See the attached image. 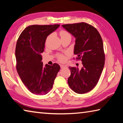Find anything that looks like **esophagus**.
<instances>
[{
	"label": "esophagus",
	"mask_w": 123,
	"mask_h": 123,
	"mask_svg": "<svg viewBox=\"0 0 123 123\" xmlns=\"http://www.w3.org/2000/svg\"><path fill=\"white\" fill-rule=\"evenodd\" d=\"M60 67H61V68H63L67 67V66L66 65H63V64H61V65H60Z\"/></svg>",
	"instance_id": "34e87169"
}]
</instances>
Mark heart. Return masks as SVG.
<instances>
[{
    "label": "heart",
    "mask_w": 123,
    "mask_h": 123,
    "mask_svg": "<svg viewBox=\"0 0 123 123\" xmlns=\"http://www.w3.org/2000/svg\"><path fill=\"white\" fill-rule=\"evenodd\" d=\"M60 36H61V38H63V37L68 36H70V35L69 34V33L65 30H61L60 32ZM57 57L59 61L61 62H64L66 60V58L64 57V56L63 55H62V54H59V55H58Z\"/></svg>",
    "instance_id": "1"
}]
</instances>
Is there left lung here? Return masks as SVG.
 <instances>
[{"mask_svg": "<svg viewBox=\"0 0 123 123\" xmlns=\"http://www.w3.org/2000/svg\"><path fill=\"white\" fill-rule=\"evenodd\" d=\"M62 26L75 38L74 54L83 65L81 69L69 67L68 85L76 93H87L97 85L105 64L101 37L96 28L84 22Z\"/></svg>", "mask_w": 123, "mask_h": 123, "instance_id": "8db88e82", "label": "left lung"}]
</instances>
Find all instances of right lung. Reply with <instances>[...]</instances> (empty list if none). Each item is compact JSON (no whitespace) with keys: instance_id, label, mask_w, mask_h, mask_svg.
<instances>
[{"instance_id":"right-lung-1","label":"right lung","mask_w":123,"mask_h":123,"mask_svg":"<svg viewBox=\"0 0 123 123\" xmlns=\"http://www.w3.org/2000/svg\"><path fill=\"white\" fill-rule=\"evenodd\" d=\"M59 26V24L30 25L23 31L17 42V71L25 86L34 94H47L60 69L57 63L43 66L41 55L48 36Z\"/></svg>"}]
</instances>
